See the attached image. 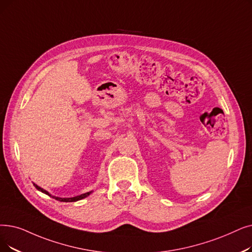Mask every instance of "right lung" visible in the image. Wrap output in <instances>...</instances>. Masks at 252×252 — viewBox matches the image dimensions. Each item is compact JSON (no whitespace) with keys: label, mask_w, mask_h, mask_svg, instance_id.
Listing matches in <instances>:
<instances>
[{"label":"right lung","mask_w":252,"mask_h":252,"mask_svg":"<svg viewBox=\"0 0 252 252\" xmlns=\"http://www.w3.org/2000/svg\"><path fill=\"white\" fill-rule=\"evenodd\" d=\"M34 185H35V188H36L39 191H41V192H43V193H45V194H47V195H49V196H52L53 199H56V200L61 201V202H77V201H80V200H82V199L86 198V196H89V195L93 192V191H89V192H85V193H82V194H79V195L72 196V198H60V196L52 195L50 192H48V191H47V190H45L44 189L40 188L39 185H37L36 183H34Z\"/></svg>","instance_id":"add662e5"}]
</instances>
